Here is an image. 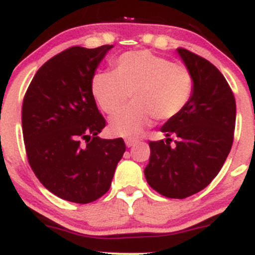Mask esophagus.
<instances>
[{
    "label": "esophagus",
    "instance_id": "34e87169",
    "mask_svg": "<svg viewBox=\"0 0 255 255\" xmlns=\"http://www.w3.org/2000/svg\"><path fill=\"white\" fill-rule=\"evenodd\" d=\"M137 143H138V139L137 138H133V137H128V138H126V144H127V147H133Z\"/></svg>",
    "mask_w": 255,
    "mask_h": 255
}]
</instances>
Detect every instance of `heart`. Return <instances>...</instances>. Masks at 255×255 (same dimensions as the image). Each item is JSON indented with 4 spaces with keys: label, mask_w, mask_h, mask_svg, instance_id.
<instances>
[{
    "label": "heart",
    "mask_w": 255,
    "mask_h": 255,
    "mask_svg": "<svg viewBox=\"0 0 255 255\" xmlns=\"http://www.w3.org/2000/svg\"><path fill=\"white\" fill-rule=\"evenodd\" d=\"M194 90V77L184 64H176L147 50L122 54L114 60V71L94 75L92 92L104 113L113 116L127 103H133L111 121L113 134L137 135L152 118L168 121L181 113Z\"/></svg>",
    "instance_id": "b5f03b06"
}]
</instances>
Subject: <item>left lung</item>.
<instances>
[{
	"mask_svg": "<svg viewBox=\"0 0 255 255\" xmlns=\"http://www.w3.org/2000/svg\"><path fill=\"white\" fill-rule=\"evenodd\" d=\"M177 52L194 77L191 99L162 126L167 138L149 142L144 168L149 186L170 199L191 196L213 181L232 149L237 117L234 94L219 69L184 47Z\"/></svg>",
	"mask_w": 255,
	"mask_h": 255,
	"instance_id": "obj_1",
	"label": "left lung"
}]
</instances>
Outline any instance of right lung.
Wrapping results in <instances>:
<instances>
[{"mask_svg": "<svg viewBox=\"0 0 255 255\" xmlns=\"http://www.w3.org/2000/svg\"><path fill=\"white\" fill-rule=\"evenodd\" d=\"M112 47L64 50L37 70L23 98L28 163L50 192L70 203L103 196L126 151L122 138L98 137L106 120L92 92L95 69Z\"/></svg>", "mask_w": 255, "mask_h": 255, "instance_id": "add662e5", "label": "right lung"}]
</instances>
